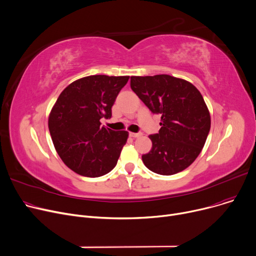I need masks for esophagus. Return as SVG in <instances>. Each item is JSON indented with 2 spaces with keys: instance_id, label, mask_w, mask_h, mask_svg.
Wrapping results in <instances>:
<instances>
[{
  "instance_id": "34e87169",
  "label": "esophagus",
  "mask_w": 256,
  "mask_h": 256,
  "mask_svg": "<svg viewBox=\"0 0 256 256\" xmlns=\"http://www.w3.org/2000/svg\"><path fill=\"white\" fill-rule=\"evenodd\" d=\"M142 135V133L138 132V133H134V132H130V136L131 138H140Z\"/></svg>"
}]
</instances>
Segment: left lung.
<instances>
[{
  "instance_id": "obj_1",
  "label": "left lung",
  "mask_w": 256,
  "mask_h": 256,
  "mask_svg": "<svg viewBox=\"0 0 256 256\" xmlns=\"http://www.w3.org/2000/svg\"><path fill=\"white\" fill-rule=\"evenodd\" d=\"M132 91L153 114H161L160 130L150 135L152 148L142 155L146 166L163 176L186 170L198 158L211 128V116L191 82L158 74L131 76Z\"/></svg>"
}]
</instances>
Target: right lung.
Returning <instances> with one entry per match:
<instances>
[{"mask_svg": "<svg viewBox=\"0 0 256 256\" xmlns=\"http://www.w3.org/2000/svg\"><path fill=\"white\" fill-rule=\"evenodd\" d=\"M128 80L90 75L71 82L56 99L48 129L56 153L74 172L97 178L116 165L129 133L101 127L100 118L112 116L116 98Z\"/></svg>", "mask_w": 256, "mask_h": 256, "instance_id": "1", "label": "right lung"}]
</instances>
